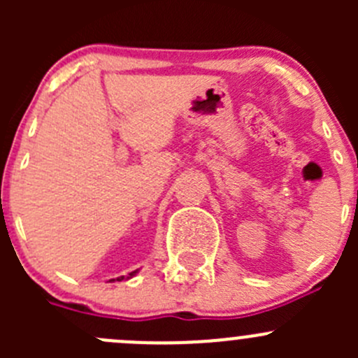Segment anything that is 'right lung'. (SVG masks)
I'll list each match as a JSON object with an SVG mask.
<instances>
[{"label": "right lung", "instance_id": "obj_1", "mask_svg": "<svg viewBox=\"0 0 358 358\" xmlns=\"http://www.w3.org/2000/svg\"><path fill=\"white\" fill-rule=\"evenodd\" d=\"M135 273H136V272H131V273H129V277H133V275H135ZM122 279H124V275L117 277V279H112V280H122Z\"/></svg>", "mask_w": 358, "mask_h": 358}]
</instances>
